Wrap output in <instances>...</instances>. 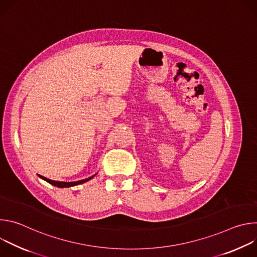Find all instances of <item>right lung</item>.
<instances>
[{
    "label": "right lung",
    "mask_w": 257,
    "mask_h": 257,
    "mask_svg": "<svg viewBox=\"0 0 257 257\" xmlns=\"http://www.w3.org/2000/svg\"><path fill=\"white\" fill-rule=\"evenodd\" d=\"M40 177L42 179H44L45 181L49 182L50 184L54 185V186H57V187H61V188H64V187H71V186H75V185H79V184H82V183L84 182H87L88 180L92 179L94 176L92 177H89L87 179H84V180H80V181H76V182H58V181H53V180H50V179H47L46 177H43L40 175Z\"/></svg>",
    "instance_id": "right-lung-1"
}]
</instances>
